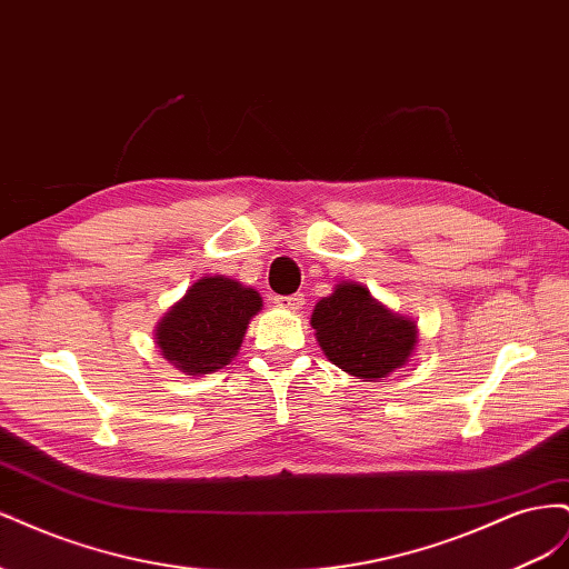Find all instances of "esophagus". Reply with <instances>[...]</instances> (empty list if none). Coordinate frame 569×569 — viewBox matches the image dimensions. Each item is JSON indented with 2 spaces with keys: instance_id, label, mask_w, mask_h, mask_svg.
<instances>
[{
  "instance_id": "esophagus-1",
  "label": "esophagus",
  "mask_w": 569,
  "mask_h": 569,
  "mask_svg": "<svg viewBox=\"0 0 569 569\" xmlns=\"http://www.w3.org/2000/svg\"><path fill=\"white\" fill-rule=\"evenodd\" d=\"M274 303L280 308H287V311H299L303 306V295H289V297H274Z\"/></svg>"
}]
</instances>
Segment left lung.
Listing matches in <instances>:
<instances>
[{"instance_id": "obj_1", "label": "left lung", "mask_w": 569, "mask_h": 569, "mask_svg": "<svg viewBox=\"0 0 569 569\" xmlns=\"http://www.w3.org/2000/svg\"><path fill=\"white\" fill-rule=\"evenodd\" d=\"M311 325L327 360L363 382L403 368L418 347V322L389 311L358 282L335 284L316 303Z\"/></svg>"}]
</instances>
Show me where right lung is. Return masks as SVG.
<instances>
[{"label": "right lung", "instance_id": "obj_1", "mask_svg": "<svg viewBox=\"0 0 569 569\" xmlns=\"http://www.w3.org/2000/svg\"><path fill=\"white\" fill-rule=\"evenodd\" d=\"M261 308L263 299L256 289L226 274H206L168 308L153 339L180 372L211 375L239 353L247 327Z\"/></svg>", "mask_w": 569, "mask_h": 569}]
</instances>
